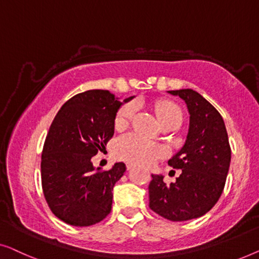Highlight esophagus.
Returning <instances> with one entry per match:
<instances>
[{"instance_id": "1", "label": "esophagus", "mask_w": 259, "mask_h": 259, "mask_svg": "<svg viewBox=\"0 0 259 259\" xmlns=\"http://www.w3.org/2000/svg\"><path fill=\"white\" fill-rule=\"evenodd\" d=\"M133 167H134V164H133V163H126V169H128V170H131V169H133Z\"/></svg>"}]
</instances>
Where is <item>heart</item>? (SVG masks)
<instances>
[{"mask_svg": "<svg viewBox=\"0 0 259 259\" xmlns=\"http://www.w3.org/2000/svg\"><path fill=\"white\" fill-rule=\"evenodd\" d=\"M154 111L161 125L176 124L182 122V111L176 104L170 101H158L154 104ZM136 112V104L126 103L119 109L115 117V128L125 129ZM116 157L123 161L137 163V164H150L155 159L165 156L166 151L163 145L155 143L138 136L136 134L123 135L115 143Z\"/></svg>", "mask_w": 259, "mask_h": 259, "instance_id": "obj_1", "label": "heart"}]
</instances>
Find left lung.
Returning a JSON list of instances; mask_svg holds the SVG:
<instances>
[{"label":"left lung","instance_id":"left-lung-1","mask_svg":"<svg viewBox=\"0 0 259 259\" xmlns=\"http://www.w3.org/2000/svg\"><path fill=\"white\" fill-rule=\"evenodd\" d=\"M187 104L190 121L187 140L167 161L182 170L175 183L166 185L162 175H151L149 206L172 222L205 214L220 199L231 161V149L223 118L212 104L192 89L170 90Z\"/></svg>","mask_w":259,"mask_h":259}]
</instances>
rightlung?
<instances>
[{"label":"right lung","mask_w":259,"mask_h":259,"mask_svg":"<svg viewBox=\"0 0 259 259\" xmlns=\"http://www.w3.org/2000/svg\"><path fill=\"white\" fill-rule=\"evenodd\" d=\"M108 90H88L62 105L47 134L41 158L45 198L64 223L90 227L110 213L112 189L125 171L95 169L92 158L114 136L115 117L123 103Z\"/></svg>","instance_id":"right-lung-1"}]
</instances>
